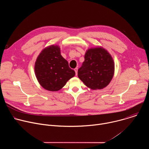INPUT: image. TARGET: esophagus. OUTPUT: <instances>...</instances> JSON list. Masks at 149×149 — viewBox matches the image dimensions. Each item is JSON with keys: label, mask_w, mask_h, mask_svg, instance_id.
Returning <instances> with one entry per match:
<instances>
[{"label": "esophagus", "mask_w": 149, "mask_h": 149, "mask_svg": "<svg viewBox=\"0 0 149 149\" xmlns=\"http://www.w3.org/2000/svg\"><path fill=\"white\" fill-rule=\"evenodd\" d=\"M74 71H75V75H77V71H78V68H75L74 69Z\"/></svg>", "instance_id": "obj_1"}]
</instances>
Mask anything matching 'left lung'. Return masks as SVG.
Wrapping results in <instances>:
<instances>
[{"instance_id":"1","label":"left lung","mask_w":149,"mask_h":149,"mask_svg":"<svg viewBox=\"0 0 149 149\" xmlns=\"http://www.w3.org/2000/svg\"><path fill=\"white\" fill-rule=\"evenodd\" d=\"M85 60L78 70L79 78L92 90L107 87L112 79L114 64L111 55L99 47L89 49L85 54Z\"/></svg>"}]
</instances>
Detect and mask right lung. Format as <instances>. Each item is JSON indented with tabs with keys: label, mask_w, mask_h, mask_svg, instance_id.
I'll use <instances>...</instances> for the list:
<instances>
[{
	"label": "right lung",
	"mask_w": 149,
	"mask_h": 149,
	"mask_svg": "<svg viewBox=\"0 0 149 149\" xmlns=\"http://www.w3.org/2000/svg\"><path fill=\"white\" fill-rule=\"evenodd\" d=\"M35 72L40 86L51 91L59 90L75 74L61 55L59 47L54 45L42 51L35 62Z\"/></svg>",
	"instance_id": "1"
}]
</instances>
